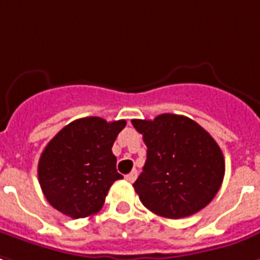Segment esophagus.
<instances>
[{
  "instance_id": "1",
  "label": "esophagus",
  "mask_w": 260,
  "mask_h": 260,
  "mask_svg": "<svg viewBox=\"0 0 260 260\" xmlns=\"http://www.w3.org/2000/svg\"><path fill=\"white\" fill-rule=\"evenodd\" d=\"M137 176H138L137 171H132L131 174H128L126 176H125V179H126L128 182H134L135 179H137Z\"/></svg>"
}]
</instances>
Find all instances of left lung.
Instances as JSON below:
<instances>
[{
	"label": "left lung",
	"instance_id": "8db88e82",
	"mask_svg": "<svg viewBox=\"0 0 260 260\" xmlns=\"http://www.w3.org/2000/svg\"><path fill=\"white\" fill-rule=\"evenodd\" d=\"M148 148L144 171L134 183L149 211L169 219L190 216L211 202L225 175L219 145L188 116L162 114L132 119Z\"/></svg>",
	"mask_w": 260,
	"mask_h": 260
}]
</instances>
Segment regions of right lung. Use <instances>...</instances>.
<instances>
[{"label":"right lung","instance_id":"right-lung-1","mask_svg":"<svg viewBox=\"0 0 260 260\" xmlns=\"http://www.w3.org/2000/svg\"><path fill=\"white\" fill-rule=\"evenodd\" d=\"M126 122H107L100 116L68 123L52 138L38 162V179L49 204L63 215L91 216L105 202L116 172L112 145Z\"/></svg>","mask_w":260,"mask_h":260}]
</instances>
